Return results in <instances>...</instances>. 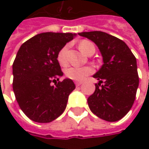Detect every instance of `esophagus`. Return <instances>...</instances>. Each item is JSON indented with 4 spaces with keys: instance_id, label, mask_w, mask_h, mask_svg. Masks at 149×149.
Returning a JSON list of instances; mask_svg holds the SVG:
<instances>
[{
    "instance_id": "esophagus-1",
    "label": "esophagus",
    "mask_w": 149,
    "mask_h": 149,
    "mask_svg": "<svg viewBox=\"0 0 149 149\" xmlns=\"http://www.w3.org/2000/svg\"><path fill=\"white\" fill-rule=\"evenodd\" d=\"M81 84H82V82H75V85H76V86H80V85H81Z\"/></svg>"
}]
</instances>
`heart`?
Instances as JSON below:
<instances>
[{
  "label": "heart",
  "instance_id": "1",
  "mask_svg": "<svg viewBox=\"0 0 149 149\" xmlns=\"http://www.w3.org/2000/svg\"><path fill=\"white\" fill-rule=\"evenodd\" d=\"M92 44L84 40L82 42H80L79 45V48L83 52L84 54H86L87 50L89 49V47ZM68 50V46L65 45L64 46L62 49L59 51V53L57 54V60L60 63V65L65 66L67 64V56L66 53ZM93 73V69L89 66H83V67H79V66H70L69 68H67L65 70V75L69 79H71L73 80H76V81H82L88 75L91 74Z\"/></svg>",
  "mask_w": 149,
  "mask_h": 149
}]
</instances>
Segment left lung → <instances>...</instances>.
Here are the masks:
<instances>
[{
  "label": "left lung",
  "mask_w": 149,
  "mask_h": 149,
  "mask_svg": "<svg viewBox=\"0 0 149 149\" xmlns=\"http://www.w3.org/2000/svg\"><path fill=\"white\" fill-rule=\"evenodd\" d=\"M95 42L104 64L94 78L99 80L95 93L88 98L93 113L100 118L115 122L130 110L139 87L136 58L129 46L118 38L102 31L79 33Z\"/></svg>",
  "instance_id": "8db88e82"
}]
</instances>
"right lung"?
<instances>
[{
  "label": "right lung",
  "instance_id": "right-lung-1",
  "mask_svg": "<svg viewBox=\"0 0 149 149\" xmlns=\"http://www.w3.org/2000/svg\"><path fill=\"white\" fill-rule=\"evenodd\" d=\"M76 34L45 32L22 44L14 60L13 91L18 104L27 117L37 123H49L63 113L69 95L75 85L65 79L57 54Z\"/></svg>",
  "mask_w": 149,
  "mask_h": 149
}]
</instances>
